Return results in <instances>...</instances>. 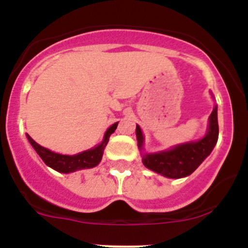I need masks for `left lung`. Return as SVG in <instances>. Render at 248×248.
<instances>
[{
  "mask_svg": "<svg viewBox=\"0 0 248 248\" xmlns=\"http://www.w3.org/2000/svg\"><path fill=\"white\" fill-rule=\"evenodd\" d=\"M138 147L142 150L141 129L137 124L136 129ZM218 139V121H217V107L212 110L209 117V128L204 138L198 141L186 142L177 145L167 151L156 154L142 155V163L150 170L158 172L170 179H180L191 175L202 163L205 158L211 154Z\"/></svg>",
  "mask_w": 248,
  "mask_h": 248,
  "instance_id": "obj_1",
  "label": "left lung"
}]
</instances>
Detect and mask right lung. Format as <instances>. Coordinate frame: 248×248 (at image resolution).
<instances>
[{
  "label": "right lung",
  "mask_w": 248,
  "mask_h": 248,
  "mask_svg": "<svg viewBox=\"0 0 248 248\" xmlns=\"http://www.w3.org/2000/svg\"><path fill=\"white\" fill-rule=\"evenodd\" d=\"M117 124H119V122H116V124H114L112 126H110L109 128L107 129L106 134H104L103 141H102L101 144L97 145L93 149L80 152V154L74 155V156L60 155L56 154V152L50 151V150L46 149V147L37 144L29 134H26V136L30 144L32 145V147H33L34 150H36V152L39 155V157L43 159V162L46 166H49L50 168H52L56 171L68 174V172L80 170V169L93 168V167H96L97 164L101 162L102 156H103L104 147L108 144L109 137L111 136V133H114L115 129H116Z\"/></svg>",
  "instance_id": "1"
}]
</instances>
